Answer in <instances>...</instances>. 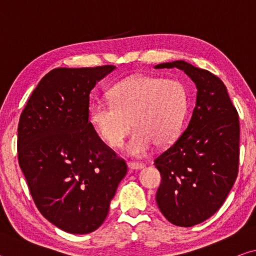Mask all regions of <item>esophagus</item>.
Returning a JSON list of instances; mask_svg holds the SVG:
<instances>
[{
    "instance_id": "1",
    "label": "esophagus",
    "mask_w": 256,
    "mask_h": 256,
    "mask_svg": "<svg viewBox=\"0 0 256 256\" xmlns=\"http://www.w3.org/2000/svg\"><path fill=\"white\" fill-rule=\"evenodd\" d=\"M128 167L131 170H142V168H144V164H141V162H128Z\"/></svg>"
}]
</instances>
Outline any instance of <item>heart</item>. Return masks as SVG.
<instances>
[{
    "label": "heart",
    "instance_id": "1",
    "mask_svg": "<svg viewBox=\"0 0 256 256\" xmlns=\"http://www.w3.org/2000/svg\"><path fill=\"white\" fill-rule=\"evenodd\" d=\"M110 97L112 102H92L90 120L112 148L123 144L132 125L136 130L126 152L133 157H144L156 144H170L180 133L188 112V92L180 81L149 76L128 78L114 86Z\"/></svg>",
    "mask_w": 256,
    "mask_h": 256
}]
</instances>
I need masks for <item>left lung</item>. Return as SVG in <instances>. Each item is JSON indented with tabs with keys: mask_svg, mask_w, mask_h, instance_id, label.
<instances>
[{
	"mask_svg": "<svg viewBox=\"0 0 256 256\" xmlns=\"http://www.w3.org/2000/svg\"><path fill=\"white\" fill-rule=\"evenodd\" d=\"M174 68L196 84V102L184 133L154 160L162 175L156 201L168 222L192 227L219 210L235 183L240 120L218 76L185 60L154 66Z\"/></svg>",
	"mask_w": 256,
	"mask_h": 256,
	"instance_id": "1",
	"label": "left lung"
}]
</instances>
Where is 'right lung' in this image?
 I'll use <instances>...</instances> for the list:
<instances>
[{
    "label": "right lung",
    "mask_w": 256,
    "mask_h": 256,
    "mask_svg": "<svg viewBox=\"0 0 256 256\" xmlns=\"http://www.w3.org/2000/svg\"><path fill=\"white\" fill-rule=\"evenodd\" d=\"M116 68H58L32 92L18 126V159L40 214L70 234L102 226L128 167L89 122V94Z\"/></svg>",
    "instance_id": "1"
}]
</instances>
